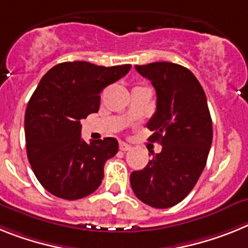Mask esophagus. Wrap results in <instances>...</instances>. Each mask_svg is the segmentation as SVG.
<instances>
[{
    "label": "esophagus",
    "instance_id": "esophagus-1",
    "mask_svg": "<svg viewBox=\"0 0 248 248\" xmlns=\"http://www.w3.org/2000/svg\"><path fill=\"white\" fill-rule=\"evenodd\" d=\"M120 150L124 151V152H126V151L131 150V146L127 145V143H124V142H120Z\"/></svg>",
    "mask_w": 248,
    "mask_h": 248
}]
</instances>
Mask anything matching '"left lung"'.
<instances>
[{
    "instance_id": "obj_1",
    "label": "left lung",
    "mask_w": 248,
    "mask_h": 248,
    "mask_svg": "<svg viewBox=\"0 0 248 248\" xmlns=\"http://www.w3.org/2000/svg\"><path fill=\"white\" fill-rule=\"evenodd\" d=\"M156 90V112L148 121L151 142H160L143 170L133 171L137 199L155 208L180 203L197 184L212 143V120L203 88L188 68L172 62L136 64Z\"/></svg>"
}]
</instances>
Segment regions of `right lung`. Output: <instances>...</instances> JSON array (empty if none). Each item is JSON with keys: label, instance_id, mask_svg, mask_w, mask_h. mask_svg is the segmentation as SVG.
Returning <instances> with one entry per match:
<instances>
[{"label": "right lung", "instance_id": "right-lung-1", "mask_svg": "<svg viewBox=\"0 0 248 248\" xmlns=\"http://www.w3.org/2000/svg\"><path fill=\"white\" fill-rule=\"evenodd\" d=\"M131 64L96 66L62 62L42 77L25 115L27 157L40 184L56 197L79 200L98 188L103 166L118 151L113 137L81 139V120L100 108L101 91Z\"/></svg>", "mask_w": 248, "mask_h": 248}]
</instances>
